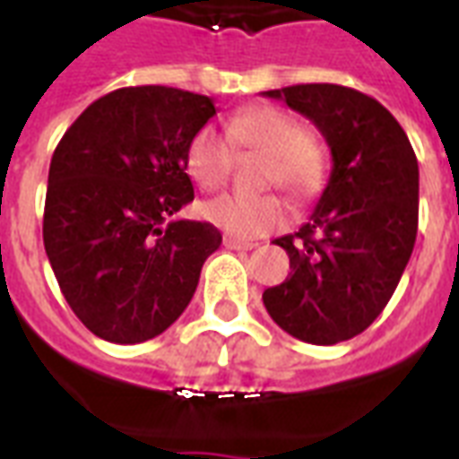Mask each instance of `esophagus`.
<instances>
[{
    "mask_svg": "<svg viewBox=\"0 0 459 459\" xmlns=\"http://www.w3.org/2000/svg\"><path fill=\"white\" fill-rule=\"evenodd\" d=\"M222 244H225V249H232V251H251L254 247H256V244H251V242H239V239H234V237H225Z\"/></svg>",
    "mask_w": 459,
    "mask_h": 459,
    "instance_id": "obj_1",
    "label": "esophagus"
}]
</instances>
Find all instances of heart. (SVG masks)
<instances>
[{
    "instance_id": "b5f03b06",
    "label": "heart",
    "mask_w": 459,
    "mask_h": 459,
    "mask_svg": "<svg viewBox=\"0 0 459 459\" xmlns=\"http://www.w3.org/2000/svg\"><path fill=\"white\" fill-rule=\"evenodd\" d=\"M309 130L295 116L254 106L227 120L225 135L212 126L198 127L184 150L193 184L215 191L232 174L234 152H264V184H278L305 201L322 186V160L309 144ZM203 220L237 239H258L288 222V205L275 193H225L201 205Z\"/></svg>"
}]
</instances>
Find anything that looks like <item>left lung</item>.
<instances>
[{
    "label": "left lung",
    "mask_w": 459,
    "mask_h": 459,
    "mask_svg": "<svg viewBox=\"0 0 459 459\" xmlns=\"http://www.w3.org/2000/svg\"><path fill=\"white\" fill-rule=\"evenodd\" d=\"M307 116L332 150V177L307 225L273 244L290 273L264 292L282 332L332 346L365 332L397 290L419 230V161L397 118L339 84L264 91Z\"/></svg>",
    "instance_id": "1"
}]
</instances>
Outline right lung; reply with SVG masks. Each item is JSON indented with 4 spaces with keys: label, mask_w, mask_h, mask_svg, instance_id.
Instances as JSON below:
<instances>
[{
    "label": "right lung",
    "mask_w": 459,
    "mask_h": 459,
    "mask_svg": "<svg viewBox=\"0 0 459 459\" xmlns=\"http://www.w3.org/2000/svg\"><path fill=\"white\" fill-rule=\"evenodd\" d=\"M212 116L210 96L126 86L96 99L55 147L43 244L67 305L99 339L167 332L222 244L210 222L171 220L193 201L186 144Z\"/></svg>",
    "instance_id": "1"
}]
</instances>
